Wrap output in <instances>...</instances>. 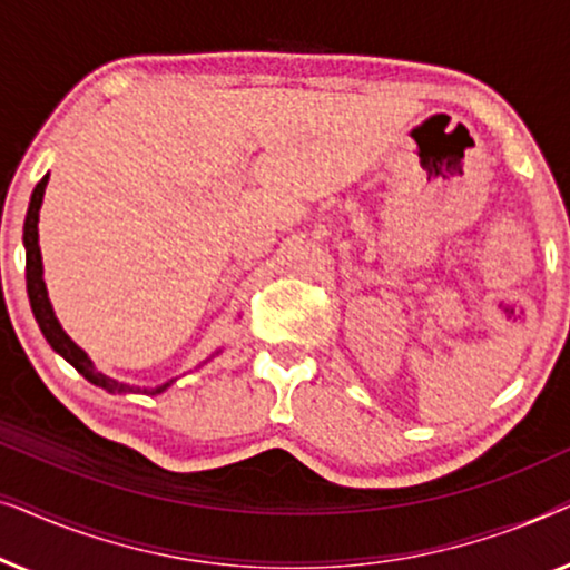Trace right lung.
<instances>
[{
	"label": "right lung",
	"mask_w": 570,
	"mask_h": 570,
	"mask_svg": "<svg viewBox=\"0 0 570 570\" xmlns=\"http://www.w3.org/2000/svg\"><path fill=\"white\" fill-rule=\"evenodd\" d=\"M46 184H49V174H46L41 181L36 184L33 194H30L26 225H22V246H26L28 298H30V308H33V316H36L38 326H41L46 342H49L53 353H59L69 365H72V368H77V373H82V376L88 379L90 384L106 389L108 394H131V392H142V394H150V396L153 394H163L170 384H176V379H168L166 384H158V386L124 384V381H116L111 376H106L104 371H98L96 363H92L90 357H88V353H85V350L77 345V342L69 337L65 330H61L59 318H57V314H53V306H51V301H49V291H46V283H43L41 246H38V213H41V205H43ZM217 353H220V350H217ZM215 355H209L207 361H213ZM205 363H202V365H205Z\"/></svg>",
	"instance_id": "right-lung-1"
}]
</instances>
